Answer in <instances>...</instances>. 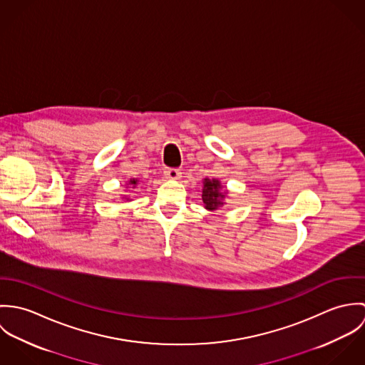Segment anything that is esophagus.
I'll return each instance as SVG.
<instances>
[{
	"label": "esophagus",
	"mask_w": 365,
	"mask_h": 365,
	"mask_svg": "<svg viewBox=\"0 0 365 365\" xmlns=\"http://www.w3.org/2000/svg\"><path fill=\"white\" fill-rule=\"evenodd\" d=\"M164 175L168 180H180L181 178V171L177 170V168H167L164 171Z\"/></svg>",
	"instance_id": "34e87169"
}]
</instances>
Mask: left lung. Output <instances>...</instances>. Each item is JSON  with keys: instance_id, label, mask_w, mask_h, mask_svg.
<instances>
[{"instance_id": "8db88e82", "label": "left lung", "mask_w": 365, "mask_h": 365, "mask_svg": "<svg viewBox=\"0 0 365 365\" xmlns=\"http://www.w3.org/2000/svg\"><path fill=\"white\" fill-rule=\"evenodd\" d=\"M202 187V201L204 207L207 210H217L222 207H225V198L227 195V190H222L223 185L217 178H205Z\"/></svg>"}]
</instances>
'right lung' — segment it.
<instances>
[{
  "mask_svg": "<svg viewBox=\"0 0 365 365\" xmlns=\"http://www.w3.org/2000/svg\"><path fill=\"white\" fill-rule=\"evenodd\" d=\"M138 185H139V180H138V178H130V180H128V181L125 182V188H126V190H135ZM122 200H126L128 202L132 201L128 195H122Z\"/></svg>",
  "mask_w": 365,
  "mask_h": 365,
  "instance_id": "right-lung-1",
  "label": "right lung"
}]
</instances>
